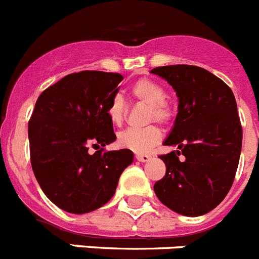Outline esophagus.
Returning a JSON list of instances; mask_svg holds the SVG:
<instances>
[{"label": "esophagus", "mask_w": 259, "mask_h": 259, "mask_svg": "<svg viewBox=\"0 0 259 259\" xmlns=\"http://www.w3.org/2000/svg\"><path fill=\"white\" fill-rule=\"evenodd\" d=\"M135 158H136L139 162H148L150 159V155L149 154H136L135 155Z\"/></svg>", "instance_id": "esophagus-1"}]
</instances>
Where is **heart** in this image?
<instances>
[{
    "instance_id": "1",
    "label": "heart",
    "mask_w": 259,
    "mask_h": 259,
    "mask_svg": "<svg viewBox=\"0 0 259 259\" xmlns=\"http://www.w3.org/2000/svg\"><path fill=\"white\" fill-rule=\"evenodd\" d=\"M130 95L135 101L146 105L145 120L167 124L172 118V109L166 98V91L159 83L149 77H141L130 87ZM127 115V104L120 96H114L107 106V116L114 125H122ZM162 139V131L155 124L144 128H130L118 135V144L135 153H146Z\"/></svg>"
}]
</instances>
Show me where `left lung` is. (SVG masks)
<instances>
[{
  "instance_id": "obj_1",
  "label": "left lung",
  "mask_w": 259,
  "mask_h": 259,
  "mask_svg": "<svg viewBox=\"0 0 259 259\" xmlns=\"http://www.w3.org/2000/svg\"><path fill=\"white\" fill-rule=\"evenodd\" d=\"M150 72L166 79L179 97L164 141L178 150L159 155L166 175L154 192L175 212L206 214L227 196L239 166L242 128L235 96L223 80L197 66H162Z\"/></svg>"
}]
</instances>
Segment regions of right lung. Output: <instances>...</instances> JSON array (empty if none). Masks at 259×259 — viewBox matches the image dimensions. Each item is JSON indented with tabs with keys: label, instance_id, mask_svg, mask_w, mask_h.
<instances>
[{
	"label": "right lung",
	"instance_id": "obj_1",
	"mask_svg": "<svg viewBox=\"0 0 259 259\" xmlns=\"http://www.w3.org/2000/svg\"><path fill=\"white\" fill-rule=\"evenodd\" d=\"M122 80L116 72L80 71L36 101L28 122L32 170L45 196L65 211L84 214L104 206L134 161L131 150H105L116 139L107 106Z\"/></svg>",
	"mask_w": 259,
	"mask_h": 259
}]
</instances>
